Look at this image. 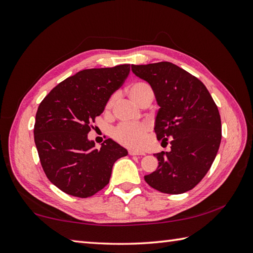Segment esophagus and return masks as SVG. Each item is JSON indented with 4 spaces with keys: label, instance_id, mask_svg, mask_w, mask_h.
Masks as SVG:
<instances>
[{
    "label": "esophagus",
    "instance_id": "34e87169",
    "mask_svg": "<svg viewBox=\"0 0 253 253\" xmlns=\"http://www.w3.org/2000/svg\"><path fill=\"white\" fill-rule=\"evenodd\" d=\"M128 154H129V155H144L146 153L142 152V151H135V150H129V151H128Z\"/></svg>",
    "mask_w": 253,
    "mask_h": 253
}]
</instances>
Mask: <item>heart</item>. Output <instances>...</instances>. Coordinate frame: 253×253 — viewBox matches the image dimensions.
Returning a JSON list of instances; mask_svg holds the SVG:
<instances>
[{
	"label": "heart",
	"mask_w": 253,
	"mask_h": 253,
	"mask_svg": "<svg viewBox=\"0 0 253 253\" xmlns=\"http://www.w3.org/2000/svg\"><path fill=\"white\" fill-rule=\"evenodd\" d=\"M128 94L137 104L146 98L147 95H153L151 85L143 82L133 83L128 88ZM115 102V95H112L107 100L105 109L111 110ZM150 128L147 124H120L112 131V137L124 147L130 149L141 148L147 141V136Z\"/></svg>",
	"instance_id": "b5f03b06"
}]
</instances>
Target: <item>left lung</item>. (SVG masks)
I'll return each mask as SVG.
<instances>
[{"instance_id":"8db88e82","label":"left lung","mask_w":253,"mask_h":253,"mask_svg":"<svg viewBox=\"0 0 253 253\" xmlns=\"http://www.w3.org/2000/svg\"><path fill=\"white\" fill-rule=\"evenodd\" d=\"M131 71L151 84L160 105L155 135L162 143L170 142L169 152L154 155L159 166L144 180L169 195L191 190L211 168L221 143L215 102L201 80L173 63L131 65Z\"/></svg>"}]
</instances>
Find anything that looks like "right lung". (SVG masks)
Returning a JSON list of instances; mask_svg holds the SVG:
<instances>
[{"label": "right lung", "mask_w": 253, "mask_h": 253, "mask_svg": "<svg viewBox=\"0 0 253 253\" xmlns=\"http://www.w3.org/2000/svg\"><path fill=\"white\" fill-rule=\"evenodd\" d=\"M129 72V64L84 69L53 88L38 107L34 133L41 166L67 195L88 198L102 190L113 165L127 155L112 139L93 149L87 135Z\"/></svg>", "instance_id": "obj_1"}]
</instances>
